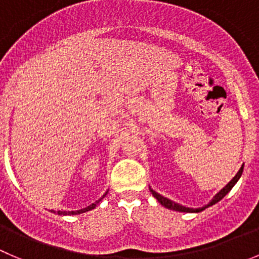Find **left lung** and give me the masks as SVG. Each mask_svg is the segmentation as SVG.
<instances>
[{
    "instance_id": "obj_1",
    "label": "left lung",
    "mask_w": 259,
    "mask_h": 259,
    "mask_svg": "<svg viewBox=\"0 0 259 259\" xmlns=\"http://www.w3.org/2000/svg\"><path fill=\"white\" fill-rule=\"evenodd\" d=\"M242 173H243V166H242V168H240V169H239V171H238V173H236V176L234 177V178L231 179V181L229 182V183L226 184V186L224 187V188L221 189V191L219 192V193L216 194L215 197H213L212 201H211L210 203H208V205H206L205 207H201V208H189V207H184V206L178 205V203H176V202L170 201V199H168V198H166V197H162L161 194H159V193H157V192L152 191V189H150V191H151L152 196H154L155 198H156L157 201H159L160 203H161V205L164 206V207L169 208V210L179 211V212H201V211H203V210H205V208H207V207H210V206L215 205V203H218V202L220 201V199H223L224 197H225L226 194H228L229 192H230V189L233 188L234 184H235L236 182H238V179L240 178V176H242Z\"/></svg>"
}]
</instances>
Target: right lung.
Wrapping results in <instances>:
<instances>
[{"label": "right lung", "instance_id": "add662e5", "mask_svg": "<svg viewBox=\"0 0 259 259\" xmlns=\"http://www.w3.org/2000/svg\"><path fill=\"white\" fill-rule=\"evenodd\" d=\"M105 194H107V193H105ZM105 194H104V196H105ZM104 196H103L102 198H104ZM102 198H100L99 201L95 202V203H93V205L88 206V207L81 208V210H76V211H54V210H52V212L57 213V215H78V213L86 212V211H90V210H93V208H95V206H97L98 203H99V202L102 201Z\"/></svg>", "mask_w": 259, "mask_h": 259}]
</instances>
